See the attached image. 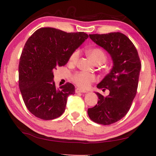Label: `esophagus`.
Returning a JSON list of instances; mask_svg holds the SVG:
<instances>
[{
    "instance_id": "esophagus-1",
    "label": "esophagus",
    "mask_w": 156,
    "mask_h": 156,
    "mask_svg": "<svg viewBox=\"0 0 156 156\" xmlns=\"http://www.w3.org/2000/svg\"><path fill=\"white\" fill-rule=\"evenodd\" d=\"M75 92L76 93H87V91L85 90H83V89H80V88H76L75 89Z\"/></svg>"
}]
</instances>
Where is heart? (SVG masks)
<instances>
[{"instance_id": "b5f03b06", "label": "heart", "mask_w": 156, "mask_h": 156, "mask_svg": "<svg viewBox=\"0 0 156 156\" xmlns=\"http://www.w3.org/2000/svg\"><path fill=\"white\" fill-rule=\"evenodd\" d=\"M90 59L95 64L101 65L105 62L107 59L106 53L103 50L100 48H94L88 52ZM80 57V52L77 50L71 55L69 57V62L70 64H76ZM72 80L74 84L77 85L82 89H88L91 87V84L95 82L96 77L93 74L85 72H76L72 76Z\"/></svg>"}]
</instances>
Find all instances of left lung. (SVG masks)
I'll return each mask as SVG.
<instances>
[{
    "instance_id": "8db88e82",
    "label": "left lung",
    "mask_w": 156,
    "mask_h": 156,
    "mask_svg": "<svg viewBox=\"0 0 156 156\" xmlns=\"http://www.w3.org/2000/svg\"><path fill=\"white\" fill-rule=\"evenodd\" d=\"M89 37L109 53L114 66L97 85L103 91L109 90V94L104 97L97 93V104L87 112L95 123L110 125L122 119L131 108L137 92L141 62L136 47L124 34H93Z\"/></svg>"
}]
</instances>
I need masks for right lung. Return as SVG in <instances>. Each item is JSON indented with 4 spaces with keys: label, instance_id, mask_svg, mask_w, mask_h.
Here are the masks:
<instances>
[{
    "label": "right lung",
    "instance_id": "add662e5",
    "mask_svg": "<svg viewBox=\"0 0 156 156\" xmlns=\"http://www.w3.org/2000/svg\"><path fill=\"white\" fill-rule=\"evenodd\" d=\"M88 37L83 32L42 27L27 39L19 62L18 84L25 106L34 116L52 120L65 112L68 97L74 94V86L67 82L57 88L53 70L65 65Z\"/></svg>",
    "mask_w": 156,
    "mask_h": 156
}]
</instances>
